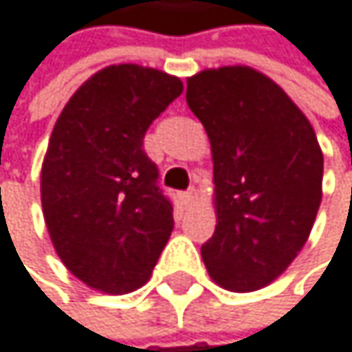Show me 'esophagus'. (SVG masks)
<instances>
[{
	"instance_id": "esophagus-1",
	"label": "esophagus",
	"mask_w": 352,
	"mask_h": 352,
	"mask_svg": "<svg viewBox=\"0 0 352 352\" xmlns=\"http://www.w3.org/2000/svg\"><path fill=\"white\" fill-rule=\"evenodd\" d=\"M180 199H182V205H190V203L197 199V190H195V188H188L186 192L180 195Z\"/></svg>"
}]
</instances>
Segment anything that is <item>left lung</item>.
<instances>
[{
  "label": "left lung",
  "mask_w": 352,
  "mask_h": 352,
  "mask_svg": "<svg viewBox=\"0 0 352 352\" xmlns=\"http://www.w3.org/2000/svg\"><path fill=\"white\" fill-rule=\"evenodd\" d=\"M186 103L211 143L217 224L201 247L215 284L253 292L305 247L322 203L324 153L294 101L249 66L186 78Z\"/></svg>",
  "instance_id": "obj_1"
}]
</instances>
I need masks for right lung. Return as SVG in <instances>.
Segmentation results:
<instances>
[{
  "instance_id": "right-lung-1",
  "label": "right lung",
  "mask_w": 352,
  "mask_h": 352,
  "mask_svg": "<svg viewBox=\"0 0 352 352\" xmlns=\"http://www.w3.org/2000/svg\"><path fill=\"white\" fill-rule=\"evenodd\" d=\"M180 93L182 80L162 70L107 66L54 126L41 168L43 217L62 263L95 290L141 288L174 230L143 139Z\"/></svg>"
}]
</instances>
